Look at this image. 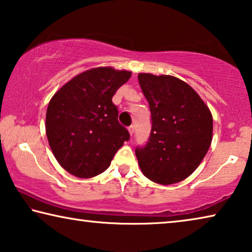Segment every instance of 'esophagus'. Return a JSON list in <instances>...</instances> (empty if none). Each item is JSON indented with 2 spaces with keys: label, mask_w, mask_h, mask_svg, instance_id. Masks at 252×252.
<instances>
[{
  "label": "esophagus",
  "mask_w": 252,
  "mask_h": 252,
  "mask_svg": "<svg viewBox=\"0 0 252 252\" xmlns=\"http://www.w3.org/2000/svg\"><path fill=\"white\" fill-rule=\"evenodd\" d=\"M128 131H129L130 135H133L134 131H135V127H134V126H129V127H128Z\"/></svg>",
  "instance_id": "1"
}]
</instances>
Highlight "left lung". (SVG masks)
Returning <instances> with one entry per match:
<instances>
[{
	"mask_svg": "<svg viewBox=\"0 0 252 252\" xmlns=\"http://www.w3.org/2000/svg\"><path fill=\"white\" fill-rule=\"evenodd\" d=\"M138 82L152 115L148 142L135 151L138 165L155 183H179L208 153L212 114L195 90L179 78L138 73Z\"/></svg>",
	"mask_w": 252,
	"mask_h": 252,
	"instance_id": "1",
	"label": "left lung"
}]
</instances>
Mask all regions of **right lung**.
I'll return each mask as SVG.
<instances>
[{"instance_id": "add662e5", "label": "right lung", "mask_w": 252, "mask_h": 252, "mask_svg": "<svg viewBox=\"0 0 252 252\" xmlns=\"http://www.w3.org/2000/svg\"><path fill=\"white\" fill-rule=\"evenodd\" d=\"M130 76L127 70L93 68L73 77L53 94L45 133L58 163L70 174L80 179L100 174L129 139L111 98Z\"/></svg>"}]
</instances>
